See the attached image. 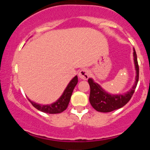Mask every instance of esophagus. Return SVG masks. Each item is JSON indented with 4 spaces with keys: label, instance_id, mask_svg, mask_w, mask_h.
Returning <instances> with one entry per match:
<instances>
[{
    "label": "esophagus",
    "instance_id": "1",
    "mask_svg": "<svg viewBox=\"0 0 150 150\" xmlns=\"http://www.w3.org/2000/svg\"><path fill=\"white\" fill-rule=\"evenodd\" d=\"M79 77L82 80H87L89 78V75H90V73H89V70L86 69V68H83L79 72Z\"/></svg>",
    "mask_w": 150,
    "mask_h": 150
}]
</instances>
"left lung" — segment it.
Returning a JSON list of instances; mask_svg holds the SVG:
<instances>
[{"instance_id": "8db88e82", "label": "left lung", "mask_w": 150, "mask_h": 150, "mask_svg": "<svg viewBox=\"0 0 150 150\" xmlns=\"http://www.w3.org/2000/svg\"><path fill=\"white\" fill-rule=\"evenodd\" d=\"M133 57L136 71L135 81L132 88L128 92L118 94H110L106 92L99 84L94 82L92 78L88 79L90 87L89 102L96 111L103 113L111 112L123 107L131 99L139 79V66L135 49H133Z\"/></svg>"}]
</instances>
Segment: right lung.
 <instances>
[{"label":"right lung","instance_id":"1","mask_svg":"<svg viewBox=\"0 0 150 150\" xmlns=\"http://www.w3.org/2000/svg\"><path fill=\"white\" fill-rule=\"evenodd\" d=\"M77 82H78V78H77V76L76 75V76L74 77L70 80V82L68 83V86L66 87L64 92L62 94V95L60 97L59 99L51 104L43 105L37 104V103L31 101L30 99H28L34 107H35L37 109L39 110V111H42V112L51 113V114H53V113H60L63 112V111H65L67 107H68L72 93H73L74 88H75V87L77 84Z\"/></svg>","mask_w":150,"mask_h":150}]
</instances>
